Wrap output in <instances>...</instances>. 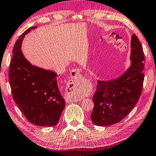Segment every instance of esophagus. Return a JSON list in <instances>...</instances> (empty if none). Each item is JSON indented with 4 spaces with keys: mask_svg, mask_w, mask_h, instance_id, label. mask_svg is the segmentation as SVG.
<instances>
[{
    "mask_svg": "<svg viewBox=\"0 0 156 156\" xmlns=\"http://www.w3.org/2000/svg\"><path fill=\"white\" fill-rule=\"evenodd\" d=\"M80 71L79 70V69H73V70L71 71V78L74 79V80H77V79L80 77ZM66 100L67 102H69V103L70 102H77V101H80V98H79L78 96H73L72 94H71V95H68V96H66Z\"/></svg>",
    "mask_w": 156,
    "mask_h": 156,
    "instance_id": "obj_1",
    "label": "esophagus"
}]
</instances>
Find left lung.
I'll list each match as a JSON object with an SVG mask.
<instances>
[{"mask_svg": "<svg viewBox=\"0 0 156 156\" xmlns=\"http://www.w3.org/2000/svg\"><path fill=\"white\" fill-rule=\"evenodd\" d=\"M130 47L131 65L128 70L115 80H98L91 115L94 124L104 126L121 122L139 100L144 79V54L135 34L132 35Z\"/></svg>", "mask_w": 156, "mask_h": 156, "instance_id": "8db88e82", "label": "left lung"}]
</instances>
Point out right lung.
Returning a JSON list of instances; mask_svg holds the SVG:
<instances>
[{
	"mask_svg": "<svg viewBox=\"0 0 156 156\" xmlns=\"http://www.w3.org/2000/svg\"><path fill=\"white\" fill-rule=\"evenodd\" d=\"M35 28L26 30L14 44L9 69V84L14 101L30 122L39 126H54L65 107L57 74L32 65L21 50L25 35Z\"/></svg>",
	"mask_w": 156,
	"mask_h": 156,
	"instance_id": "right-lung-1",
	"label": "right lung"
}]
</instances>
